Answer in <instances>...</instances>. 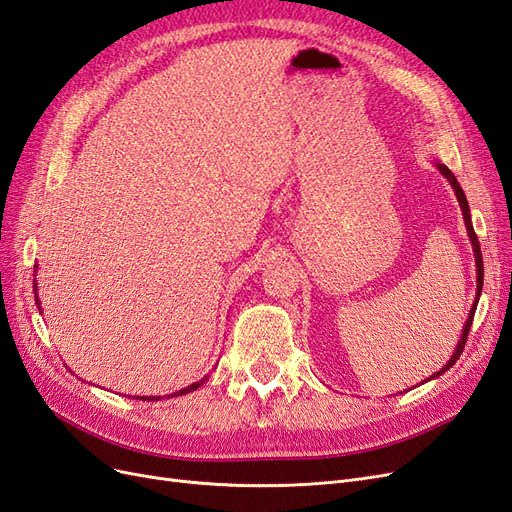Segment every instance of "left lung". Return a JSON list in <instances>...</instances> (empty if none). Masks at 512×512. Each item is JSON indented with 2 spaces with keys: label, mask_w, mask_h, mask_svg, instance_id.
<instances>
[{
  "label": "left lung",
  "mask_w": 512,
  "mask_h": 512,
  "mask_svg": "<svg viewBox=\"0 0 512 512\" xmlns=\"http://www.w3.org/2000/svg\"><path fill=\"white\" fill-rule=\"evenodd\" d=\"M438 169H440V173L445 175V178L449 180V184L453 186V190H455V197H457V201H460V207H462V211H464V222H466V228H468V237H470V241H472V248H474V258H477V298H479V294H481V290H483V254H481V245H479V237H477V233H474V228H472V222H470V209H468V201H466V195H464V190L460 188V184H457V180H455V175L449 171V167L447 165H438ZM474 309H477V303H474V307L470 309V315H468V320H466V326H464V334H462V341L457 343V349H455V354H453V358L443 366V370H440V373H436L434 377H438V375H443L445 370H449V366H453L455 364V360L462 356V351H464V345H466V341H468V332H470V326H472V320H474ZM432 377V379H434Z\"/></svg>",
  "instance_id": "1"
}]
</instances>
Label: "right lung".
<instances>
[{
    "instance_id": "right-lung-1",
    "label": "right lung",
    "mask_w": 512,
    "mask_h": 512,
    "mask_svg": "<svg viewBox=\"0 0 512 512\" xmlns=\"http://www.w3.org/2000/svg\"><path fill=\"white\" fill-rule=\"evenodd\" d=\"M207 379V377H205ZM205 379H201V381H197V383H192V385H188V387H184V390H180L178 394H173V396H182V394H188V392H195L197 387H201V383H205ZM139 400H158V398H139Z\"/></svg>"
}]
</instances>
